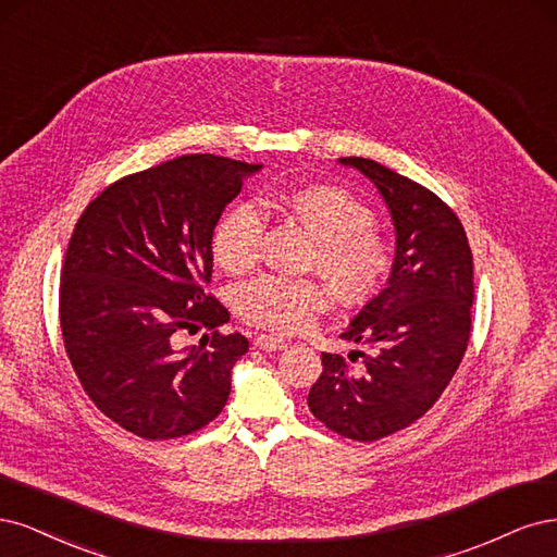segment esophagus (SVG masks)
<instances>
[{
	"mask_svg": "<svg viewBox=\"0 0 557 557\" xmlns=\"http://www.w3.org/2000/svg\"><path fill=\"white\" fill-rule=\"evenodd\" d=\"M255 345H257L259 349H263V351H277V349H284V347H286L284 339H282V337H275V335H257Z\"/></svg>",
	"mask_w": 557,
	"mask_h": 557,
	"instance_id": "34e87169",
	"label": "esophagus"
}]
</instances>
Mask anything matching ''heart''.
<instances>
[{
	"label": "heart",
	"instance_id": "obj_1",
	"mask_svg": "<svg viewBox=\"0 0 557 557\" xmlns=\"http://www.w3.org/2000/svg\"><path fill=\"white\" fill-rule=\"evenodd\" d=\"M277 203L310 231V268L324 275L337 296L363 302L382 289L391 273V247L374 226L372 210L351 191L335 185H308L284 191ZM263 214L252 203L231 206L212 231V255L226 273H245L261 252ZM236 310L247 324L298 333L331 308L324 282L261 275L236 289Z\"/></svg>",
	"mask_w": 557,
	"mask_h": 557
}]
</instances>
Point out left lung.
Returning <instances> with one entry per match:
<instances>
[{"mask_svg":"<svg viewBox=\"0 0 557 557\" xmlns=\"http://www.w3.org/2000/svg\"><path fill=\"white\" fill-rule=\"evenodd\" d=\"M382 194L396 226L388 286L343 333L372 354H321L308 407L333 433L374 442L419 421L456 374L472 329V249L437 194L372 159L343 157Z\"/></svg>","mask_w":557,"mask_h":557,"instance_id":"8db88e82","label":"left lung"}]
</instances>
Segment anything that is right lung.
<instances>
[{
    "label": "right lung",
    "mask_w": 557,
    "mask_h": 557,
    "mask_svg": "<svg viewBox=\"0 0 557 557\" xmlns=\"http://www.w3.org/2000/svg\"><path fill=\"white\" fill-rule=\"evenodd\" d=\"M261 164L185 154L120 177L89 203L66 247L60 284L64 349L101 414L143 440L194 433L220 414L231 370L249 349L218 329L208 294L212 231ZM212 330L194 348L181 332Z\"/></svg>",
    "instance_id": "obj_1"
}]
</instances>
